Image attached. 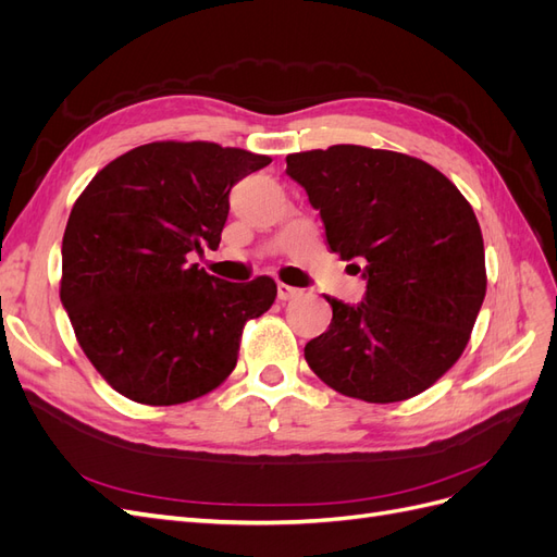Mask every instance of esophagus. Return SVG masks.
<instances>
[{
  "mask_svg": "<svg viewBox=\"0 0 557 557\" xmlns=\"http://www.w3.org/2000/svg\"><path fill=\"white\" fill-rule=\"evenodd\" d=\"M301 290L299 288H293V285H285V283H278V299L281 301H288V299H295L299 297Z\"/></svg>",
  "mask_w": 557,
  "mask_h": 557,
  "instance_id": "esophagus-1",
  "label": "esophagus"
}]
</instances>
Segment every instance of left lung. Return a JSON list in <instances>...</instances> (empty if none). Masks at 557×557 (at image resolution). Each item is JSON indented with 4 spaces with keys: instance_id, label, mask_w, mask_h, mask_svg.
Returning <instances> with one entry per match:
<instances>
[{
    "instance_id": "1",
    "label": "left lung",
    "mask_w": 557,
    "mask_h": 557,
    "mask_svg": "<svg viewBox=\"0 0 557 557\" xmlns=\"http://www.w3.org/2000/svg\"><path fill=\"white\" fill-rule=\"evenodd\" d=\"M285 162L332 252L364 262L360 305L327 297L332 323L305 346L313 374L372 404L428 391L462 356L485 297L474 209L432 164L395 150L339 144Z\"/></svg>"
}]
</instances>
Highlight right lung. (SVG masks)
<instances>
[{
	"mask_svg": "<svg viewBox=\"0 0 557 557\" xmlns=\"http://www.w3.org/2000/svg\"><path fill=\"white\" fill-rule=\"evenodd\" d=\"M269 162L209 141H156L109 162L76 199L60 299L115 393L172 407L237 367L244 325L274 305L276 283H230L190 258L218 248L232 185Z\"/></svg>",
	"mask_w": 557,
	"mask_h": 557,
	"instance_id": "add662e5",
	"label": "right lung"
}]
</instances>
